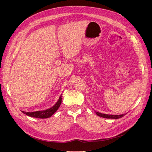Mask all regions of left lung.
Wrapping results in <instances>:
<instances>
[{
  "label": "left lung",
  "instance_id": "1",
  "mask_svg": "<svg viewBox=\"0 0 152 152\" xmlns=\"http://www.w3.org/2000/svg\"><path fill=\"white\" fill-rule=\"evenodd\" d=\"M96 113L97 114V115L102 117L106 118H114V119H118L122 117L125 115V114H122V115H108V114H104V113H101L99 112H96Z\"/></svg>",
  "mask_w": 152,
  "mask_h": 152
}]
</instances>
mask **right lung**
<instances>
[{
    "mask_svg": "<svg viewBox=\"0 0 152 152\" xmlns=\"http://www.w3.org/2000/svg\"><path fill=\"white\" fill-rule=\"evenodd\" d=\"M61 100H62V94L60 96V97H59L56 103L51 108H48L45 110H41V111H37V112H26L24 111H22V112L26 114V115L31 117L39 118H49L50 117H51L57 111L59 107V106H60L61 103Z\"/></svg>",
    "mask_w": 152,
    "mask_h": 152,
    "instance_id": "add662e5",
    "label": "right lung"
}]
</instances>
